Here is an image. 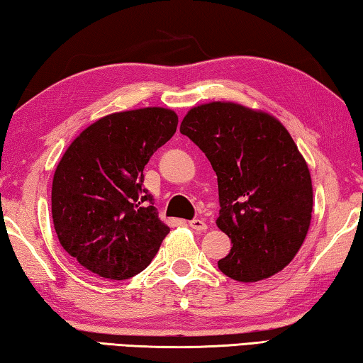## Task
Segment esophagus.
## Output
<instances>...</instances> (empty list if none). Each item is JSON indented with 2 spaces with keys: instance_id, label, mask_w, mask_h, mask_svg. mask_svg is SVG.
Returning a JSON list of instances; mask_svg holds the SVG:
<instances>
[{
  "instance_id": "obj_1",
  "label": "esophagus",
  "mask_w": 363,
  "mask_h": 363,
  "mask_svg": "<svg viewBox=\"0 0 363 363\" xmlns=\"http://www.w3.org/2000/svg\"><path fill=\"white\" fill-rule=\"evenodd\" d=\"M189 225L192 227L194 230H200V232L208 229V224L205 223V219H192V220H189Z\"/></svg>"
}]
</instances>
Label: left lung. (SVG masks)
<instances>
[{"mask_svg":"<svg viewBox=\"0 0 363 363\" xmlns=\"http://www.w3.org/2000/svg\"><path fill=\"white\" fill-rule=\"evenodd\" d=\"M181 133L200 147L218 176L216 224L230 238L220 272L251 284L285 269L303 245L314 206L311 173L274 115L235 102L192 107Z\"/></svg>","mask_w":363,"mask_h":363,"instance_id":"obj_1","label":"left lung"}]
</instances>
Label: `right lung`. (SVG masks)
<instances>
[{
    "mask_svg": "<svg viewBox=\"0 0 363 363\" xmlns=\"http://www.w3.org/2000/svg\"><path fill=\"white\" fill-rule=\"evenodd\" d=\"M176 128L171 108L115 112L79 133L60 158L51 194L54 229L89 272L125 280L158 253L169 227L143 189V171Z\"/></svg>",
    "mask_w": 363,
    "mask_h": 363,
    "instance_id": "right-lung-1",
    "label": "right lung"
}]
</instances>
